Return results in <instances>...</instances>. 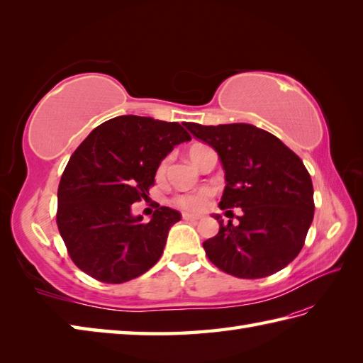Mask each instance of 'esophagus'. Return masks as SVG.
<instances>
[{"mask_svg":"<svg viewBox=\"0 0 363 363\" xmlns=\"http://www.w3.org/2000/svg\"><path fill=\"white\" fill-rule=\"evenodd\" d=\"M182 218H184V220H187V221H196V220H199V215H194V213H184V215H182Z\"/></svg>","mask_w":363,"mask_h":363,"instance_id":"34e87169","label":"esophagus"}]
</instances>
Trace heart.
I'll use <instances>...</instances> for the list:
<instances>
[{"label": "heart", "mask_w": 363, "mask_h": 363, "mask_svg": "<svg viewBox=\"0 0 363 363\" xmlns=\"http://www.w3.org/2000/svg\"><path fill=\"white\" fill-rule=\"evenodd\" d=\"M206 148V146H194V148L190 150L189 156L190 159L195 156V154L199 151ZM165 172V164H162L160 168H159V174H162ZM209 191L207 190H196V191H190V194H184V195H179L174 198V204L179 206L181 209L184 211H201L204 209V207L207 206V203H209Z\"/></svg>", "instance_id": "obj_1"}]
</instances>
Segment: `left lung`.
Masks as SVG:
<instances>
[{
	"mask_svg": "<svg viewBox=\"0 0 363 363\" xmlns=\"http://www.w3.org/2000/svg\"><path fill=\"white\" fill-rule=\"evenodd\" d=\"M186 126L218 152L226 179L220 209L243 212L235 226L213 215L220 230L203 243L207 257L221 272L243 279L287 267L303 250L315 211L303 160L276 135L248 123Z\"/></svg>",
	"mask_w": 363,
	"mask_h": 363,
	"instance_id": "obj_1",
	"label": "left lung"
}]
</instances>
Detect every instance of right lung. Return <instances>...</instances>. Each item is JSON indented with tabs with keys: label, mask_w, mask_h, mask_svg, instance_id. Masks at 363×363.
Masks as SVG:
<instances>
[{
	"label": "right lung",
	"mask_w": 363,
	"mask_h": 363,
	"mask_svg": "<svg viewBox=\"0 0 363 363\" xmlns=\"http://www.w3.org/2000/svg\"><path fill=\"white\" fill-rule=\"evenodd\" d=\"M189 140L179 123L137 115L91 130L72 154L57 190V228L76 267L101 282L121 284L156 264L181 213L162 206L143 223L130 206L148 198L160 162Z\"/></svg>",
	"instance_id": "obj_1"
}]
</instances>
